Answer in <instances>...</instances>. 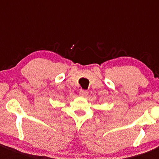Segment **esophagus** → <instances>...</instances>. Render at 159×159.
<instances>
[{
  "label": "esophagus",
  "mask_w": 159,
  "mask_h": 159,
  "mask_svg": "<svg viewBox=\"0 0 159 159\" xmlns=\"http://www.w3.org/2000/svg\"><path fill=\"white\" fill-rule=\"evenodd\" d=\"M88 94H89V92H88L87 90H83V89H81V90H80V92H79V95H81V96H83V97L87 96Z\"/></svg>",
  "instance_id": "1"
}]
</instances>
